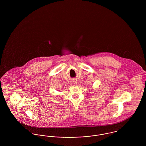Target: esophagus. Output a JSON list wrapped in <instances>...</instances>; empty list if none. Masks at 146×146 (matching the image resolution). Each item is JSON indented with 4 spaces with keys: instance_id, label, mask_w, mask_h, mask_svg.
Returning a JSON list of instances; mask_svg holds the SVG:
<instances>
[{
    "instance_id": "obj_1",
    "label": "esophagus",
    "mask_w": 146,
    "mask_h": 146,
    "mask_svg": "<svg viewBox=\"0 0 146 146\" xmlns=\"http://www.w3.org/2000/svg\"><path fill=\"white\" fill-rule=\"evenodd\" d=\"M74 83H76V81H74V82H73Z\"/></svg>"
}]
</instances>
